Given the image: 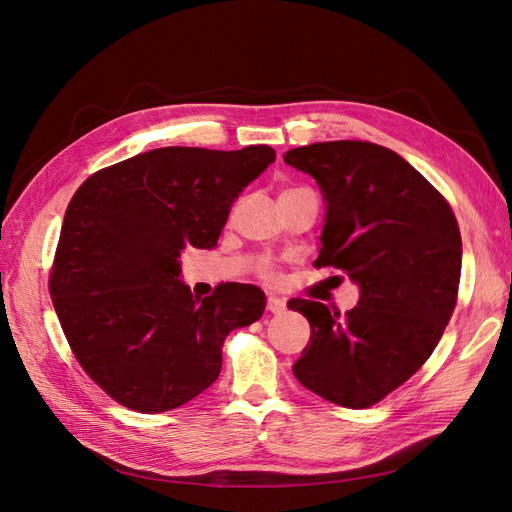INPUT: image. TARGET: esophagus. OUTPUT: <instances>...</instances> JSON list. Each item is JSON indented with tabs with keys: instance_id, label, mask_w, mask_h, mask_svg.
Returning a JSON list of instances; mask_svg holds the SVG:
<instances>
[{
	"instance_id": "esophagus-1",
	"label": "esophagus",
	"mask_w": 512,
	"mask_h": 512,
	"mask_svg": "<svg viewBox=\"0 0 512 512\" xmlns=\"http://www.w3.org/2000/svg\"><path fill=\"white\" fill-rule=\"evenodd\" d=\"M267 309L271 314H282L286 309V301L284 299H277V297H269L267 299Z\"/></svg>"
}]
</instances>
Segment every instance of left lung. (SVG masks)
I'll return each instance as SVG.
<instances>
[{
	"instance_id": "obj_1",
	"label": "left lung",
	"mask_w": 512,
	"mask_h": 512,
	"mask_svg": "<svg viewBox=\"0 0 512 512\" xmlns=\"http://www.w3.org/2000/svg\"><path fill=\"white\" fill-rule=\"evenodd\" d=\"M324 200L318 267L346 271L359 303L342 318L316 301L288 307L312 327L294 376L344 408H367L412 378L457 303L461 235L429 181L395 151L363 141L290 149Z\"/></svg>"
}]
</instances>
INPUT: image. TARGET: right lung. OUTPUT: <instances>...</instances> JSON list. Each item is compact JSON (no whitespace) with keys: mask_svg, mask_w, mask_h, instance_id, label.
<instances>
[{"mask_svg":"<svg viewBox=\"0 0 512 512\" xmlns=\"http://www.w3.org/2000/svg\"><path fill=\"white\" fill-rule=\"evenodd\" d=\"M275 162L269 145L162 147L91 175L61 224L51 299L89 378L143 414L179 408L218 380L222 344L267 297L226 284L192 297L181 250H213L239 194Z\"/></svg>","mask_w":512,"mask_h":512,"instance_id":"add662e5","label":"right lung"}]
</instances>
